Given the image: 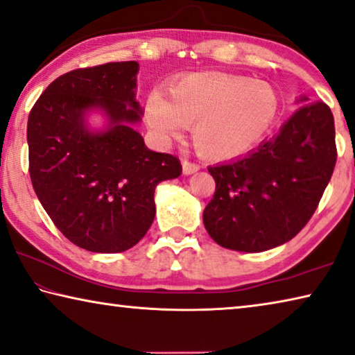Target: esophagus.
<instances>
[{
  "label": "esophagus",
  "instance_id": "esophagus-1",
  "mask_svg": "<svg viewBox=\"0 0 355 355\" xmlns=\"http://www.w3.org/2000/svg\"><path fill=\"white\" fill-rule=\"evenodd\" d=\"M200 170V165L195 164V162H190L187 159L182 160V171L184 174H193Z\"/></svg>",
  "mask_w": 355,
  "mask_h": 355
}]
</instances>
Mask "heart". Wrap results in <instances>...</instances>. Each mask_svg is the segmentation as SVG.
Listing matches in <instances>:
<instances>
[{
	"mask_svg": "<svg viewBox=\"0 0 355 355\" xmlns=\"http://www.w3.org/2000/svg\"><path fill=\"white\" fill-rule=\"evenodd\" d=\"M150 92L144 116L155 138L166 141L193 128L201 155L228 160L248 153L275 125L280 98L269 83L226 73H195Z\"/></svg>",
	"mask_w": 355,
	"mask_h": 355,
	"instance_id": "1",
	"label": "heart"
}]
</instances>
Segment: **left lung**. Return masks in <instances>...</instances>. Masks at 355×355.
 I'll return each instance as SVG.
<instances>
[{
	"label": "left lung",
	"instance_id": "8db88e82",
	"mask_svg": "<svg viewBox=\"0 0 355 355\" xmlns=\"http://www.w3.org/2000/svg\"><path fill=\"white\" fill-rule=\"evenodd\" d=\"M335 164L332 112L324 102L302 107L258 149L207 168L216 181L202 212L209 236L250 253L291 241L315 214Z\"/></svg>",
	"mask_w": 355,
	"mask_h": 355
}]
</instances>
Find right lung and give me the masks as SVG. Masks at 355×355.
<instances>
[{"label":"right lung","mask_w":355,"mask_h":355,"mask_svg":"<svg viewBox=\"0 0 355 355\" xmlns=\"http://www.w3.org/2000/svg\"><path fill=\"white\" fill-rule=\"evenodd\" d=\"M137 61L75 69L51 81L28 116L33 189L69 241L96 253H119L154 222L157 184L178 178L176 155L154 153L132 129ZM102 107L109 130L91 134L84 113Z\"/></svg>","instance_id":"obj_1"}]
</instances>
